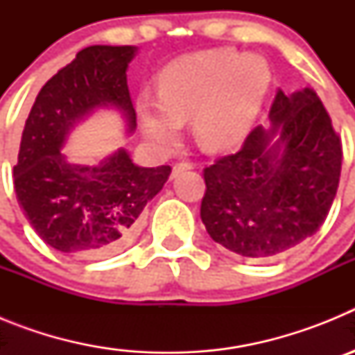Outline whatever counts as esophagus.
<instances>
[{
	"label": "esophagus",
	"mask_w": 355,
	"mask_h": 355,
	"mask_svg": "<svg viewBox=\"0 0 355 355\" xmlns=\"http://www.w3.org/2000/svg\"><path fill=\"white\" fill-rule=\"evenodd\" d=\"M190 168H193L192 162H178L174 165V171H172V178H175V175L180 174V172H183V171H190Z\"/></svg>",
	"instance_id": "34e87169"
}]
</instances>
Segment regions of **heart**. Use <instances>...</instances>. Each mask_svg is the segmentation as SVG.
Listing matches in <instances>:
<instances>
[{"mask_svg": "<svg viewBox=\"0 0 355 355\" xmlns=\"http://www.w3.org/2000/svg\"><path fill=\"white\" fill-rule=\"evenodd\" d=\"M270 72L258 56L211 49L181 56L156 78L158 103L140 97L137 110L153 142H174L181 122L192 117L193 133L205 147L238 142L256 119Z\"/></svg>", "mask_w": 355, "mask_h": 355, "instance_id": "1", "label": "heart"}]
</instances>
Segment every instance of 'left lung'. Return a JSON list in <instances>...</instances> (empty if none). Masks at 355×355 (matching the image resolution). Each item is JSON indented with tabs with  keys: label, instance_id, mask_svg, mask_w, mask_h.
I'll return each mask as SVG.
<instances>
[{
	"label": "left lung",
	"instance_id": "1",
	"mask_svg": "<svg viewBox=\"0 0 355 355\" xmlns=\"http://www.w3.org/2000/svg\"><path fill=\"white\" fill-rule=\"evenodd\" d=\"M272 128L205 168L200 218L238 256L268 259L313 236L327 218L341 174V139L315 90H277ZM275 134L279 140L270 146Z\"/></svg>",
	"mask_w": 355,
	"mask_h": 355
}]
</instances>
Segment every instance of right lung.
<instances>
[{"instance_id": "right-lung-1", "label": "right lung", "mask_w": 355, "mask_h": 355, "mask_svg": "<svg viewBox=\"0 0 355 355\" xmlns=\"http://www.w3.org/2000/svg\"><path fill=\"white\" fill-rule=\"evenodd\" d=\"M135 46H90L44 85L24 124L14 188L19 206L49 247L74 258L99 259L130 245L142 211L171 167H139L126 150L96 167L62 155L69 131L99 106H115L137 128L126 71Z\"/></svg>"}]
</instances>
